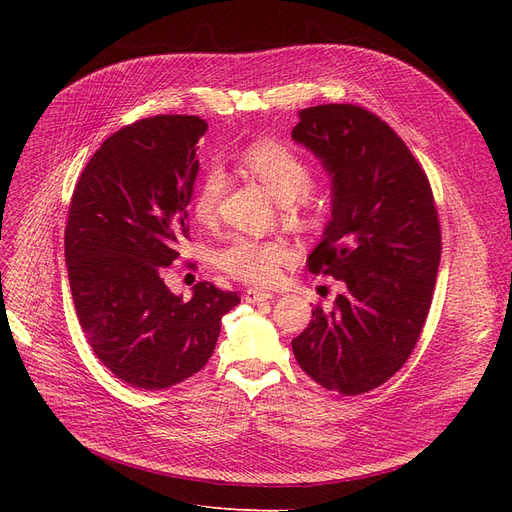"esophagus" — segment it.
Masks as SVG:
<instances>
[{
    "instance_id": "34e87169",
    "label": "esophagus",
    "mask_w": 512,
    "mask_h": 512,
    "mask_svg": "<svg viewBox=\"0 0 512 512\" xmlns=\"http://www.w3.org/2000/svg\"><path fill=\"white\" fill-rule=\"evenodd\" d=\"M274 297V294L270 290H259V288H249L245 292V301L247 303H263V301H270Z\"/></svg>"
}]
</instances>
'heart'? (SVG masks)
I'll return each instance as SVG.
<instances>
[{"mask_svg": "<svg viewBox=\"0 0 512 512\" xmlns=\"http://www.w3.org/2000/svg\"><path fill=\"white\" fill-rule=\"evenodd\" d=\"M242 164L265 184L278 203L290 207L305 205V195L309 193L313 176L307 161L292 147L278 141L255 143L242 153ZM222 191L224 174L218 168L207 170L193 199L195 218L201 224H211ZM290 255V249L282 240L236 236L218 251L215 261L226 274L240 282L267 286L278 280L280 267Z\"/></svg>", "mask_w": 512, "mask_h": 512, "instance_id": "1", "label": "heart"}]
</instances>
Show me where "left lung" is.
I'll return each instance as SVG.
<instances>
[{
	"mask_svg": "<svg viewBox=\"0 0 512 512\" xmlns=\"http://www.w3.org/2000/svg\"><path fill=\"white\" fill-rule=\"evenodd\" d=\"M292 141L332 178V218L309 255L313 274L342 282L292 340L301 369L355 396L405 365L432 305L442 238L429 180L398 134L348 103L299 112Z\"/></svg>",
	"mask_w": 512,
	"mask_h": 512,
	"instance_id": "1",
	"label": "left lung"
}]
</instances>
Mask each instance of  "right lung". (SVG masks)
Instances as JSON below:
<instances>
[{
    "label": "right lung",
    "mask_w": 512,
    "mask_h": 512,
    "mask_svg": "<svg viewBox=\"0 0 512 512\" xmlns=\"http://www.w3.org/2000/svg\"><path fill=\"white\" fill-rule=\"evenodd\" d=\"M207 122L155 116L120 128L91 157L70 201L66 265L78 324L116 378L164 390L213 355L236 292L199 282L191 301L164 284L188 238L186 205Z\"/></svg>",
    "instance_id": "right-lung-1"
}]
</instances>
